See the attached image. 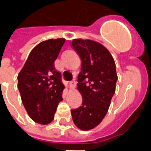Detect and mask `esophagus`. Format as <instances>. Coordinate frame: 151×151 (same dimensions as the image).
I'll use <instances>...</instances> for the list:
<instances>
[{
	"label": "esophagus",
	"mask_w": 151,
	"mask_h": 151,
	"mask_svg": "<svg viewBox=\"0 0 151 151\" xmlns=\"http://www.w3.org/2000/svg\"><path fill=\"white\" fill-rule=\"evenodd\" d=\"M76 86V81L75 80H73L72 81L70 82V87L71 89H74Z\"/></svg>",
	"instance_id": "obj_1"
}]
</instances>
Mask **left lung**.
<instances>
[{
	"label": "left lung",
	"mask_w": 151,
	"mask_h": 151,
	"mask_svg": "<svg viewBox=\"0 0 151 151\" xmlns=\"http://www.w3.org/2000/svg\"><path fill=\"white\" fill-rule=\"evenodd\" d=\"M71 46L81 59L78 90L82 96V104L71 110V115L76 126L87 131L107 113L117 81L116 66L110 52L96 41L73 39Z\"/></svg>",
	"instance_id": "left-lung-1"
}]
</instances>
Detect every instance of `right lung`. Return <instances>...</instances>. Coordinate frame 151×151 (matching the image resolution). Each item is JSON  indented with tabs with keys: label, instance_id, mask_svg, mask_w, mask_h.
<instances>
[{
	"label": "right lung",
	"instance_id": "add662e5",
	"mask_svg": "<svg viewBox=\"0 0 151 151\" xmlns=\"http://www.w3.org/2000/svg\"><path fill=\"white\" fill-rule=\"evenodd\" d=\"M64 38L42 41L30 52L18 75L22 104L33 121L48 124L54 119L64 85L54 62L65 43Z\"/></svg>",
	"mask_w": 151,
	"mask_h": 151
}]
</instances>
